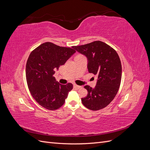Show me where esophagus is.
I'll return each mask as SVG.
<instances>
[{"label": "esophagus", "mask_w": 150, "mask_h": 150, "mask_svg": "<svg viewBox=\"0 0 150 150\" xmlns=\"http://www.w3.org/2000/svg\"><path fill=\"white\" fill-rule=\"evenodd\" d=\"M74 88H76V89H79V88H82V86H78V85H77L76 84H74Z\"/></svg>", "instance_id": "34e87169"}]
</instances>
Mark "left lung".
Listing matches in <instances>:
<instances>
[{
  "instance_id": "left-lung-1",
  "label": "left lung",
  "mask_w": 150,
  "mask_h": 150,
  "mask_svg": "<svg viewBox=\"0 0 150 150\" xmlns=\"http://www.w3.org/2000/svg\"><path fill=\"white\" fill-rule=\"evenodd\" d=\"M72 47L87 57L89 72L98 76L94 89L88 85L84 86L88 95L81 101L89 110H101L113 100L120 88L122 67L118 54L100 40Z\"/></svg>"
}]
</instances>
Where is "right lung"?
Listing matches in <instances>:
<instances>
[{"label": "right lung", "instance_id": "obj_1", "mask_svg": "<svg viewBox=\"0 0 150 150\" xmlns=\"http://www.w3.org/2000/svg\"><path fill=\"white\" fill-rule=\"evenodd\" d=\"M76 51L52 42L40 44L30 54L26 63V80L32 96L39 105L49 110H56L65 103L71 83L61 84L53 74Z\"/></svg>", "mask_w": 150, "mask_h": 150}]
</instances>
